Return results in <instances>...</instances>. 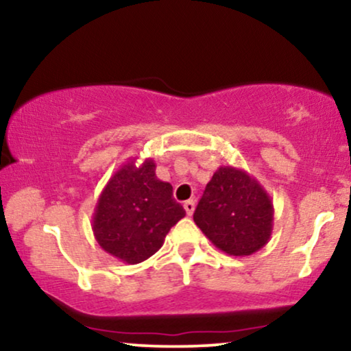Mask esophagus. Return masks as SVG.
I'll return each instance as SVG.
<instances>
[{
    "label": "esophagus",
    "instance_id": "esophagus-1",
    "mask_svg": "<svg viewBox=\"0 0 351 351\" xmlns=\"http://www.w3.org/2000/svg\"><path fill=\"white\" fill-rule=\"evenodd\" d=\"M184 208H185V210H186V214L191 215V214H193V210H195V201H193V199L185 201Z\"/></svg>",
    "mask_w": 351,
    "mask_h": 351
}]
</instances>
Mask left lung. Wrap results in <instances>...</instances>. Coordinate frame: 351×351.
<instances>
[{"instance_id": "1", "label": "left lung", "mask_w": 351, "mask_h": 351, "mask_svg": "<svg viewBox=\"0 0 351 351\" xmlns=\"http://www.w3.org/2000/svg\"><path fill=\"white\" fill-rule=\"evenodd\" d=\"M273 213L270 195L252 176L238 167L220 166L206 185L193 220L215 247L244 257L268 243Z\"/></svg>"}]
</instances>
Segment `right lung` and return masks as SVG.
Returning a JSON list of instances; mask_svg holds the SVG:
<instances>
[{"label": "right lung", "mask_w": 351, "mask_h": 351, "mask_svg": "<svg viewBox=\"0 0 351 351\" xmlns=\"http://www.w3.org/2000/svg\"><path fill=\"white\" fill-rule=\"evenodd\" d=\"M155 161L129 160L107 182L93 215L99 246L124 263H141L165 243L171 227L185 217L172 198V185L155 174Z\"/></svg>", "instance_id": "add662e5"}]
</instances>
